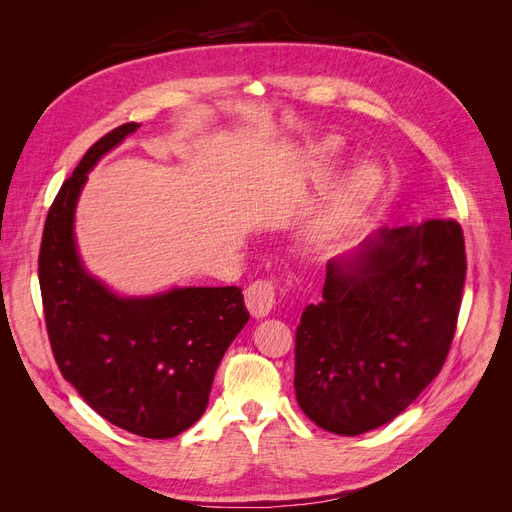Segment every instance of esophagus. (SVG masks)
Masks as SVG:
<instances>
[{"mask_svg": "<svg viewBox=\"0 0 512 512\" xmlns=\"http://www.w3.org/2000/svg\"><path fill=\"white\" fill-rule=\"evenodd\" d=\"M275 284L269 280H256L245 290V307L254 318H265L275 307Z\"/></svg>", "mask_w": 512, "mask_h": 512, "instance_id": "obj_1", "label": "esophagus"}]
</instances>
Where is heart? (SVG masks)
Masks as SVG:
<instances>
[{"label": "heart", "mask_w": 512, "mask_h": 512, "mask_svg": "<svg viewBox=\"0 0 512 512\" xmlns=\"http://www.w3.org/2000/svg\"><path fill=\"white\" fill-rule=\"evenodd\" d=\"M342 153V143L337 138H324L312 149V160L309 166L316 175L331 170ZM382 185V170L374 162H361L339 179L335 194L329 207L320 213V218L312 226V239L318 243L331 241L342 232L356 213H359L371 198H374Z\"/></svg>", "instance_id": "heart-1"}]
</instances>
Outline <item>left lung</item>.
<instances>
[{
  "instance_id": "obj_1",
  "label": "left lung",
  "mask_w": 512,
  "mask_h": 512,
  "mask_svg": "<svg viewBox=\"0 0 512 512\" xmlns=\"http://www.w3.org/2000/svg\"><path fill=\"white\" fill-rule=\"evenodd\" d=\"M463 282V232L446 218L380 228L331 258L297 329L301 410L337 436L391 423L440 374Z\"/></svg>"
}]
</instances>
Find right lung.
Segmentation results:
<instances>
[{
    "instance_id": "right-lung-1",
    "label": "right lung",
    "mask_w": 512,
    "mask_h": 512,
    "mask_svg": "<svg viewBox=\"0 0 512 512\" xmlns=\"http://www.w3.org/2000/svg\"><path fill=\"white\" fill-rule=\"evenodd\" d=\"M141 123L91 147L46 215L38 273L55 361L108 423L166 440L205 414L224 352L250 320L237 286H173L121 294L89 273L76 243L87 175Z\"/></svg>"
}]
</instances>
